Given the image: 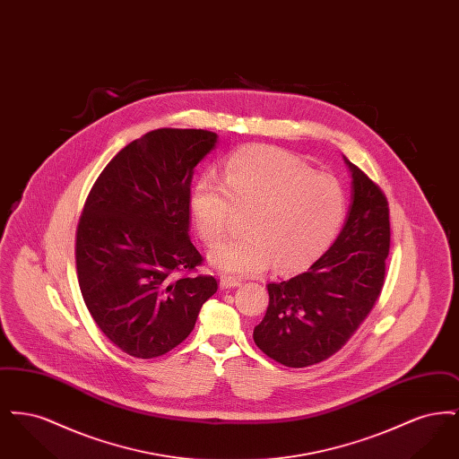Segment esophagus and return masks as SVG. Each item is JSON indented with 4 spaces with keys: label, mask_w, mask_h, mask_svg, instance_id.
<instances>
[{
    "label": "esophagus",
    "mask_w": 459,
    "mask_h": 459,
    "mask_svg": "<svg viewBox=\"0 0 459 459\" xmlns=\"http://www.w3.org/2000/svg\"><path fill=\"white\" fill-rule=\"evenodd\" d=\"M220 284L221 287H239L242 285V281L240 279H236V277H229V275H221V279H220Z\"/></svg>",
    "instance_id": "1"
}]
</instances>
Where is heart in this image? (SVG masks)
Masks as SVG:
<instances>
[{
    "label": "heart",
    "instance_id": "1",
    "mask_svg": "<svg viewBox=\"0 0 459 459\" xmlns=\"http://www.w3.org/2000/svg\"><path fill=\"white\" fill-rule=\"evenodd\" d=\"M191 217L199 238L217 244L246 213L238 239L210 253L220 270L258 273L305 268L333 242L346 217V193L328 174H315L303 161L268 146H246L221 172V182L203 177L193 187Z\"/></svg>",
    "mask_w": 459,
    "mask_h": 459
}]
</instances>
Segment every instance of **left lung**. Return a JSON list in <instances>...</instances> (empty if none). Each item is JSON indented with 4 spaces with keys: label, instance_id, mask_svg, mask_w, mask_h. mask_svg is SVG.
I'll return each mask as SVG.
<instances>
[{
    "label": "left lung",
    "instance_id": "8db88e82",
    "mask_svg": "<svg viewBox=\"0 0 459 459\" xmlns=\"http://www.w3.org/2000/svg\"><path fill=\"white\" fill-rule=\"evenodd\" d=\"M352 177L346 223L307 272L266 285L270 303L255 327L256 346L277 363L303 368L342 350L365 322L385 282L389 203L368 175L344 158Z\"/></svg>",
    "mask_w": 459,
    "mask_h": 459
}]
</instances>
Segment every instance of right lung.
<instances>
[{
	"label": "right lung",
	"mask_w": 459,
	"mask_h": 459,
	"mask_svg": "<svg viewBox=\"0 0 459 459\" xmlns=\"http://www.w3.org/2000/svg\"><path fill=\"white\" fill-rule=\"evenodd\" d=\"M217 134L156 129L111 158L75 234L79 287L111 344L150 359L178 346L219 281L189 238L191 180Z\"/></svg>",
	"instance_id": "right-lung-1"
}]
</instances>
